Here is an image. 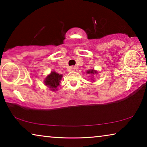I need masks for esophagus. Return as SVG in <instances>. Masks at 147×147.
Masks as SVG:
<instances>
[{
	"label": "esophagus",
	"mask_w": 147,
	"mask_h": 147,
	"mask_svg": "<svg viewBox=\"0 0 147 147\" xmlns=\"http://www.w3.org/2000/svg\"><path fill=\"white\" fill-rule=\"evenodd\" d=\"M75 67H74V66H72V67H71V69L72 70V71H74V70H75Z\"/></svg>",
	"instance_id": "obj_1"
}]
</instances>
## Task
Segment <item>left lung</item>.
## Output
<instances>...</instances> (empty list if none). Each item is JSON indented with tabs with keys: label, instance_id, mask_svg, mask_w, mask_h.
<instances>
[{
	"label": "left lung",
	"instance_id": "1",
	"mask_svg": "<svg viewBox=\"0 0 147 147\" xmlns=\"http://www.w3.org/2000/svg\"><path fill=\"white\" fill-rule=\"evenodd\" d=\"M86 73H88V74H97L98 73H97V71H95V70H94V69H90V70H88V71H87V72ZM93 80V79H92ZM94 80H93V81Z\"/></svg>",
	"mask_w": 147,
	"mask_h": 147
}]
</instances>
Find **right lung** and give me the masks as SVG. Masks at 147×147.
Here are the masks:
<instances>
[{"label": "right lung", "mask_w": 147, "mask_h": 147, "mask_svg": "<svg viewBox=\"0 0 147 147\" xmlns=\"http://www.w3.org/2000/svg\"><path fill=\"white\" fill-rule=\"evenodd\" d=\"M63 77L62 74L57 73L56 72L52 71L49 75L47 76L44 80L45 86L50 88L51 90L55 91L57 90V88L59 86V83L61 82V78Z\"/></svg>", "instance_id": "add662e5"}]
</instances>
